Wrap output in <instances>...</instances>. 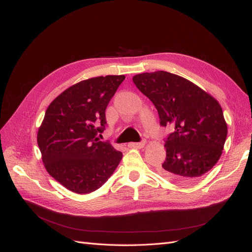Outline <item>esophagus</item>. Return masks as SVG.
<instances>
[{
    "label": "esophagus",
    "instance_id": "esophagus-1",
    "mask_svg": "<svg viewBox=\"0 0 252 252\" xmlns=\"http://www.w3.org/2000/svg\"><path fill=\"white\" fill-rule=\"evenodd\" d=\"M145 143H146V141L143 140L141 142H138V143H129L128 146L129 147H135V148H142L145 146Z\"/></svg>",
    "mask_w": 252,
    "mask_h": 252
}]
</instances>
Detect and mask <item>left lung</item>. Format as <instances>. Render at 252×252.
I'll return each mask as SVG.
<instances>
[{"label":"left lung","instance_id":"1","mask_svg":"<svg viewBox=\"0 0 252 252\" xmlns=\"http://www.w3.org/2000/svg\"><path fill=\"white\" fill-rule=\"evenodd\" d=\"M155 105L159 125L172 126L166 136V158L158 171L180 184L199 180L217 164L227 138L222 107L215 97L190 81L167 71L132 78Z\"/></svg>","mask_w":252,"mask_h":252}]
</instances>
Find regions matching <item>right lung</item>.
<instances>
[{
    "label": "right lung",
    "mask_w": 252,
    "mask_h": 252,
    "mask_svg": "<svg viewBox=\"0 0 252 252\" xmlns=\"http://www.w3.org/2000/svg\"><path fill=\"white\" fill-rule=\"evenodd\" d=\"M124 79L106 75L82 81L56 97L45 112L37 131L43 163L72 192L98 189L121 162L123 154L96 135L105 130L106 107Z\"/></svg>",
    "instance_id": "add662e5"
}]
</instances>
